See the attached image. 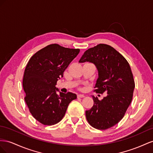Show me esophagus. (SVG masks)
Instances as JSON below:
<instances>
[{"label": "esophagus", "mask_w": 153, "mask_h": 153, "mask_svg": "<svg viewBox=\"0 0 153 153\" xmlns=\"http://www.w3.org/2000/svg\"><path fill=\"white\" fill-rule=\"evenodd\" d=\"M77 97H79V98L85 97V95H83V94H78L77 95Z\"/></svg>", "instance_id": "34e87169"}]
</instances>
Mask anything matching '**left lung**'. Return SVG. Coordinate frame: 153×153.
<instances>
[{"label": "left lung", "instance_id": "obj_1", "mask_svg": "<svg viewBox=\"0 0 153 153\" xmlns=\"http://www.w3.org/2000/svg\"><path fill=\"white\" fill-rule=\"evenodd\" d=\"M86 62L94 63L98 70L94 91L108 94L101 101L92 96L94 106L86 111V117L93 128L105 130L119 123L131 102L135 86L133 75L128 61L107 44L100 43L86 51L79 63Z\"/></svg>", "mask_w": 153, "mask_h": 153}]
</instances>
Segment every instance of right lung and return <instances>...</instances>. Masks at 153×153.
Segmentation results:
<instances>
[{"instance_id":"1","label":"right lung","mask_w":153,"mask_h":153,"mask_svg":"<svg viewBox=\"0 0 153 153\" xmlns=\"http://www.w3.org/2000/svg\"><path fill=\"white\" fill-rule=\"evenodd\" d=\"M57 43L36 52L28 62L23 78L26 104L33 117L43 125L52 126L62 120L75 94L56 93V83L69 64L79 53Z\"/></svg>"}]
</instances>
